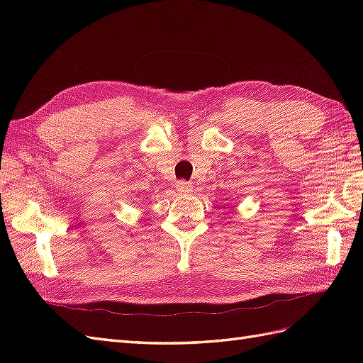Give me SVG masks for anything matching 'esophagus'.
I'll return each mask as SVG.
<instances>
[{"mask_svg": "<svg viewBox=\"0 0 363 363\" xmlns=\"http://www.w3.org/2000/svg\"><path fill=\"white\" fill-rule=\"evenodd\" d=\"M175 188H177V191L180 194H189V192H192V184L189 182H184V180H179L177 183H175Z\"/></svg>", "mask_w": 363, "mask_h": 363, "instance_id": "obj_1", "label": "esophagus"}]
</instances>
